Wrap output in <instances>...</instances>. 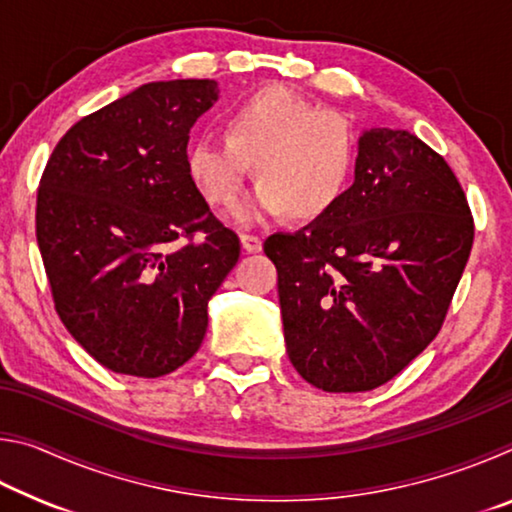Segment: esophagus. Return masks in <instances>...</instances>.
<instances>
[{"label": "esophagus", "instance_id": "1", "mask_svg": "<svg viewBox=\"0 0 512 512\" xmlns=\"http://www.w3.org/2000/svg\"><path fill=\"white\" fill-rule=\"evenodd\" d=\"M241 248H244V253H259L262 250V239L255 235H241Z\"/></svg>", "mask_w": 512, "mask_h": 512}]
</instances>
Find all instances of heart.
<instances>
[{"instance_id": "heart-1", "label": "heart", "mask_w": 512, "mask_h": 512, "mask_svg": "<svg viewBox=\"0 0 512 512\" xmlns=\"http://www.w3.org/2000/svg\"><path fill=\"white\" fill-rule=\"evenodd\" d=\"M223 131L225 140L203 133L187 144L185 171L207 203L230 207L253 164L259 185L232 214L237 223L284 212L296 221H318L348 194L357 133L341 112L318 110L291 90L266 88L225 110Z\"/></svg>"}]
</instances>
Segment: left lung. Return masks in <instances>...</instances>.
<instances>
[{"instance_id":"1","label":"left lung","mask_w":512,"mask_h":512,"mask_svg":"<svg viewBox=\"0 0 512 512\" xmlns=\"http://www.w3.org/2000/svg\"><path fill=\"white\" fill-rule=\"evenodd\" d=\"M472 241L470 205L443 155L409 131L363 133L343 201L264 241L298 375L327 393L393 379L443 327Z\"/></svg>"}]
</instances>
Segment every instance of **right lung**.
I'll list each match as a JSON object with an SVG mask.
<instances>
[{
	"label": "right lung",
	"mask_w": 512,
	"mask_h": 512,
	"mask_svg": "<svg viewBox=\"0 0 512 512\" xmlns=\"http://www.w3.org/2000/svg\"><path fill=\"white\" fill-rule=\"evenodd\" d=\"M210 79L146 83L69 128L38 187L36 237L54 305L76 343L119 375L155 379L194 357L207 302L239 237L189 183Z\"/></svg>",
	"instance_id": "right-lung-1"
}]
</instances>
